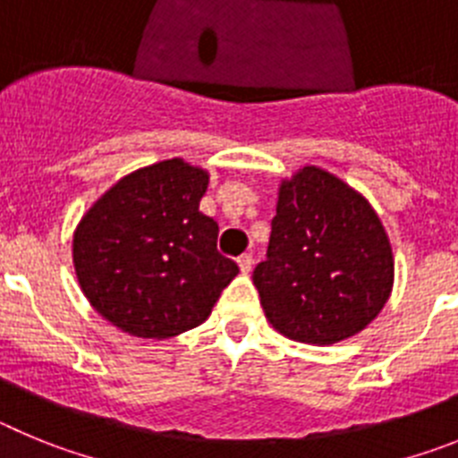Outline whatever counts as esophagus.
<instances>
[{"label": "esophagus", "mask_w": 458, "mask_h": 458, "mask_svg": "<svg viewBox=\"0 0 458 458\" xmlns=\"http://www.w3.org/2000/svg\"><path fill=\"white\" fill-rule=\"evenodd\" d=\"M252 264H254L252 254H241V257H238V268H241L242 275H248L250 270H252Z\"/></svg>", "instance_id": "1"}]
</instances>
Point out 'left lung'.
Returning <instances> with one entry per match:
<instances>
[{
    "instance_id": "8db88e82",
    "label": "left lung",
    "mask_w": 458,
    "mask_h": 458,
    "mask_svg": "<svg viewBox=\"0 0 458 458\" xmlns=\"http://www.w3.org/2000/svg\"><path fill=\"white\" fill-rule=\"evenodd\" d=\"M254 286L270 326L327 346L365 330L386 307L394 257L369 201L314 165L279 183L268 254Z\"/></svg>"
}]
</instances>
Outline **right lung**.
Instances as JSON below:
<instances>
[{"instance_id":"obj_1","label":"right lung","mask_w":458,"mask_h":458,"mask_svg":"<svg viewBox=\"0 0 458 458\" xmlns=\"http://www.w3.org/2000/svg\"><path fill=\"white\" fill-rule=\"evenodd\" d=\"M208 172L172 157L116 181L72 233V266L91 307L123 333L167 339L210 317L238 275L216 248L199 201Z\"/></svg>"}]
</instances>
